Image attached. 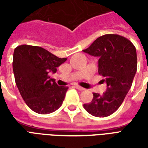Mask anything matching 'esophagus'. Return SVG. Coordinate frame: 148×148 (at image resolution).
<instances>
[{
	"label": "esophagus",
	"mask_w": 148,
	"mask_h": 148,
	"mask_svg": "<svg viewBox=\"0 0 148 148\" xmlns=\"http://www.w3.org/2000/svg\"><path fill=\"white\" fill-rule=\"evenodd\" d=\"M74 86H75V88H76V89L81 90V91H82V90H85V89H84L83 87L80 86H78V85H75Z\"/></svg>",
	"instance_id": "34e87169"
}]
</instances>
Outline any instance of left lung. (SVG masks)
I'll return each instance as SVG.
<instances>
[{"instance_id":"left-lung-1","label":"left lung","mask_w":148,"mask_h":148,"mask_svg":"<svg viewBox=\"0 0 148 148\" xmlns=\"http://www.w3.org/2000/svg\"><path fill=\"white\" fill-rule=\"evenodd\" d=\"M83 51L99 57L98 73L108 86L102 95L93 93L92 101L84 104V109L97 117L110 116L119 109L132 86L137 70L136 47L125 37L106 34Z\"/></svg>"}]
</instances>
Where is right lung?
<instances>
[{"label": "right lung", "mask_w": 148, "mask_h": 148, "mask_svg": "<svg viewBox=\"0 0 148 148\" xmlns=\"http://www.w3.org/2000/svg\"><path fill=\"white\" fill-rule=\"evenodd\" d=\"M66 59L37 46L24 44L15 48L12 68L16 84L32 111L48 114L62 106L68 87L58 86L49 73H55Z\"/></svg>", "instance_id": "1"}]
</instances>
